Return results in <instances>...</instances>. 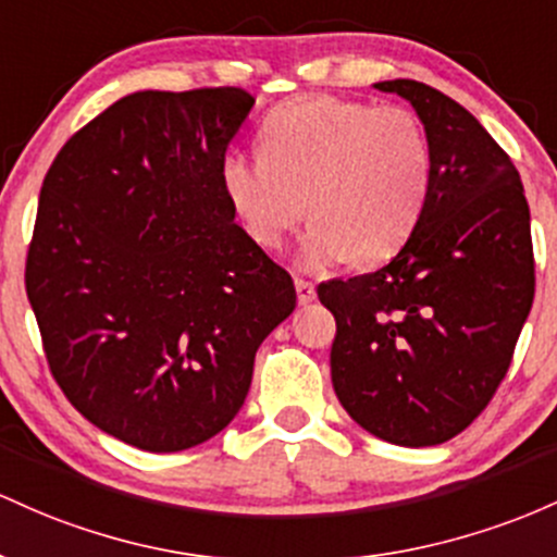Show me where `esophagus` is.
<instances>
[{
	"mask_svg": "<svg viewBox=\"0 0 557 557\" xmlns=\"http://www.w3.org/2000/svg\"><path fill=\"white\" fill-rule=\"evenodd\" d=\"M295 289H297L299 305H310L312 299H315V284H312V281L297 278V281H295Z\"/></svg>",
	"mask_w": 557,
	"mask_h": 557,
	"instance_id": "esophagus-1",
	"label": "esophagus"
}]
</instances>
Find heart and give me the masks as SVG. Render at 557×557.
Wrapping results in <instances>:
<instances>
[{"mask_svg":"<svg viewBox=\"0 0 557 557\" xmlns=\"http://www.w3.org/2000/svg\"><path fill=\"white\" fill-rule=\"evenodd\" d=\"M262 158L221 165L231 212L255 245L276 249L305 215L312 265L381 262L410 239L431 195L434 154L413 112L339 97L276 108L260 126Z\"/></svg>","mask_w":557,"mask_h":557,"instance_id":"obj_1","label":"heart"}]
</instances>
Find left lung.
Wrapping results in <instances>:
<instances>
[{
	"label": "left lung",
	"mask_w": 557,
	"mask_h": 557,
	"mask_svg": "<svg viewBox=\"0 0 557 557\" xmlns=\"http://www.w3.org/2000/svg\"><path fill=\"white\" fill-rule=\"evenodd\" d=\"M373 86L421 117L431 195L395 258L318 299L336 318L342 408L379 440L431 447L471 426L508 373L534 302L531 218L516 165L471 112L421 81Z\"/></svg>",
	"instance_id": "left-lung-1"
}]
</instances>
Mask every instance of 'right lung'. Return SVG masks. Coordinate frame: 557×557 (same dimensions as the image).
<instances>
[{
    "instance_id": "right-lung-1",
    "label": "right lung",
    "mask_w": 557,
    "mask_h": 557,
    "mask_svg": "<svg viewBox=\"0 0 557 557\" xmlns=\"http://www.w3.org/2000/svg\"><path fill=\"white\" fill-rule=\"evenodd\" d=\"M252 104L236 86L128 94L44 176L26 292L49 371L86 421L147 453L226 429L297 305L221 186Z\"/></svg>"
}]
</instances>
